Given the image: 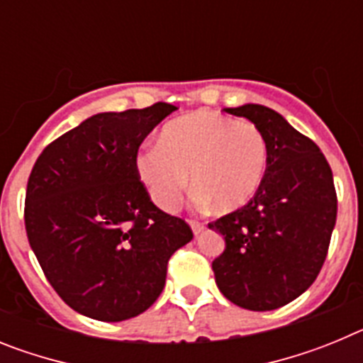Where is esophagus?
<instances>
[{"instance_id":"34e87169","label":"esophagus","mask_w":363,"mask_h":363,"mask_svg":"<svg viewBox=\"0 0 363 363\" xmlns=\"http://www.w3.org/2000/svg\"><path fill=\"white\" fill-rule=\"evenodd\" d=\"M189 223H191V227H192V233H194V234H200L201 230L205 229V223H203V221H200V220H194V218H191V220H189Z\"/></svg>"}]
</instances>
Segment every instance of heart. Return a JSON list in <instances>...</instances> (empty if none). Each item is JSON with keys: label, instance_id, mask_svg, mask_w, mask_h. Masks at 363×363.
Returning <instances> with one entry per match:
<instances>
[{"label": "heart", "instance_id": "b5f03b06", "mask_svg": "<svg viewBox=\"0 0 363 363\" xmlns=\"http://www.w3.org/2000/svg\"><path fill=\"white\" fill-rule=\"evenodd\" d=\"M136 165L160 209H176L192 174L198 201L229 213L249 203L264 184L269 143L249 121L194 112L167 123L160 145L145 147Z\"/></svg>", "mask_w": 363, "mask_h": 363}]
</instances>
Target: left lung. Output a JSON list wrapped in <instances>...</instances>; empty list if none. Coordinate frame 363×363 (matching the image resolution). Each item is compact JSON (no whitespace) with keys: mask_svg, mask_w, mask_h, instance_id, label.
I'll return each mask as SVG.
<instances>
[{"mask_svg":"<svg viewBox=\"0 0 363 363\" xmlns=\"http://www.w3.org/2000/svg\"><path fill=\"white\" fill-rule=\"evenodd\" d=\"M269 143L264 184L249 203L211 221L225 240L213 262L221 294L249 311H272L313 285L336 223L333 171L320 147L264 105L225 108Z\"/></svg>","mask_w":363,"mask_h":363,"instance_id":"left-lung-1","label":"left lung"}]
</instances>
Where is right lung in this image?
<instances>
[{
	"mask_svg": "<svg viewBox=\"0 0 363 363\" xmlns=\"http://www.w3.org/2000/svg\"><path fill=\"white\" fill-rule=\"evenodd\" d=\"M171 104L101 112L56 138L28 176L25 229L67 306L101 322L138 316L165 287L171 256L192 240L185 220L150 200L138 150Z\"/></svg>",
	"mask_w": 363,
	"mask_h": 363,
	"instance_id": "1",
	"label": "right lung"
}]
</instances>
